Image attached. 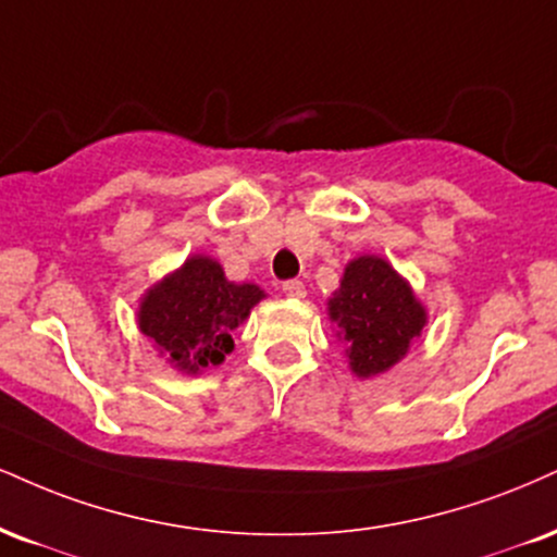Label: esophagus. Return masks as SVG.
<instances>
[{
    "instance_id": "esophagus-1",
    "label": "esophagus",
    "mask_w": 557,
    "mask_h": 557,
    "mask_svg": "<svg viewBox=\"0 0 557 557\" xmlns=\"http://www.w3.org/2000/svg\"><path fill=\"white\" fill-rule=\"evenodd\" d=\"M283 293L287 298H306V285L300 280H287L283 283Z\"/></svg>"
}]
</instances>
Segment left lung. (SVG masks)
I'll return each instance as SVG.
<instances>
[{
  "instance_id": "left-lung-1",
  "label": "left lung",
  "mask_w": 557,
  "mask_h": 557,
  "mask_svg": "<svg viewBox=\"0 0 557 557\" xmlns=\"http://www.w3.org/2000/svg\"><path fill=\"white\" fill-rule=\"evenodd\" d=\"M326 313L358 379L392 371L428 324V308L412 285L376 253L347 261L339 287L326 300Z\"/></svg>"
}]
</instances>
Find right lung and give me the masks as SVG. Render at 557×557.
<instances>
[{"instance_id":"obj_1","label":"right lung","mask_w":557,"mask_h":557,"mask_svg":"<svg viewBox=\"0 0 557 557\" xmlns=\"http://www.w3.org/2000/svg\"><path fill=\"white\" fill-rule=\"evenodd\" d=\"M264 298L259 285L231 283L218 259L191 253L143 293L137 326L165 363L197 376L233 352V332Z\"/></svg>"}]
</instances>
